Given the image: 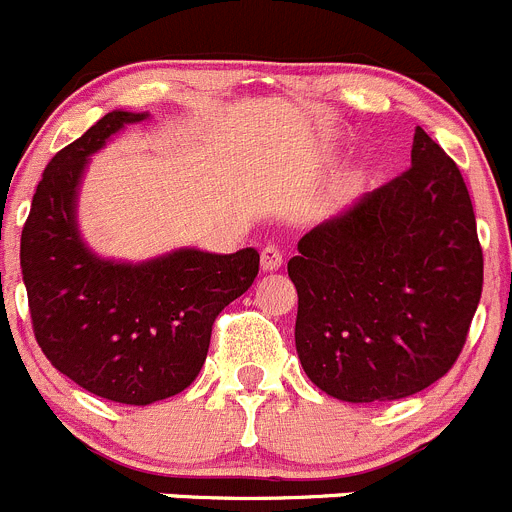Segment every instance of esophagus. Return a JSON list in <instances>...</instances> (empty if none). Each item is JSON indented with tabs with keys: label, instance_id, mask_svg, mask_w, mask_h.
<instances>
[{
	"label": "esophagus",
	"instance_id": "obj_1",
	"mask_svg": "<svg viewBox=\"0 0 512 512\" xmlns=\"http://www.w3.org/2000/svg\"><path fill=\"white\" fill-rule=\"evenodd\" d=\"M281 264H284V256H281L279 248L274 246H266L264 251H261V269L264 271H279Z\"/></svg>",
	"mask_w": 512,
	"mask_h": 512
}]
</instances>
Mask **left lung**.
<instances>
[{"label": "left lung", "instance_id": "obj_1", "mask_svg": "<svg viewBox=\"0 0 512 512\" xmlns=\"http://www.w3.org/2000/svg\"><path fill=\"white\" fill-rule=\"evenodd\" d=\"M297 353L309 381L350 403L439 381L482 294V246L462 172L416 126L411 167L297 243Z\"/></svg>", "mask_w": 512, "mask_h": 512}]
</instances>
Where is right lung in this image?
<instances>
[{
  "label": "right lung",
  "instance_id": "add662e5",
  "mask_svg": "<svg viewBox=\"0 0 512 512\" xmlns=\"http://www.w3.org/2000/svg\"><path fill=\"white\" fill-rule=\"evenodd\" d=\"M147 114L111 111L42 172L22 228L20 266L45 358L101 398L147 406L185 391L205 363L213 322L259 274V253L180 248L144 261L98 259L81 241L75 198L88 157Z\"/></svg>",
  "mask_w": 512,
  "mask_h": 512
}]
</instances>
